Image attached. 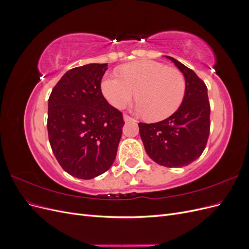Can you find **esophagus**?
Returning a JSON list of instances; mask_svg holds the SVG:
<instances>
[{
	"mask_svg": "<svg viewBox=\"0 0 249 249\" xmlns=\"http://www.w3.org/2000/svg\"><path fill=\"white\" fill-rule=\"evenodd\" d=\"M124 120L125 123H127V122H132V120H134L132 117H130L129 115H126V114H124Z\"/></svg>",
	"mask_w": 249,
	"mask_h": 249,
	"instance_id": "34e87169",
	"label": "esophagus"
}]
</instances>
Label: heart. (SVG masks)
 <instances>
[{
  "mask_svg": "<svg viewBox=\"0 0 249 249\" xmlns=\"http://www.w3.org/2000/svg\"><path fill=\"white\" fill-rule=\"evenodd\" d=\"M120 77L106 73L101 88L106 100L117 109H124L136 93V110L150 122L169 117L186 93L184 74L176 67L140 60L120 67Z\"/></svg>",
  "mask_w": 249,
  "mask_h": 249,
  "instance_id": "obj_1",
  "label": "heart"
}]
</instances>
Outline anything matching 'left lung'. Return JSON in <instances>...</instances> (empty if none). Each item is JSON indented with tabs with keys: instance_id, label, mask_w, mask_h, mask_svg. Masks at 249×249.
Here are the masks:
<instances>
[{
	"instance_id": "8db88e82",
	"label": "left lung",
	"mask_w": 249,
	"mask_h": 249,
	"mask_svg": "<svg viewBox=\"0 0 249 249\" xmlns=\"http://www.w3.org/2000/svg\"><path fill=\"white\" fill-rule=\"evenodd\" d=\"M182 71L186 93L179 108L168 118L155 124L139 123L140 137L152 160L165 167L187 166L198 159L210 133L208 89L192 70L166 56Z\"/></svg>"
}]
</instances>
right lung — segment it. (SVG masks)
<instances>
[{"mask_svg":"<svg viewBox=\"0 0 249 249\" xmlns=\"http://www.w3.org/2000/svg\"><path fill=\"white\" fill-rule=\"evenodd\" d=\"M108 63L66 71L49 97L48 133L57 161L71 176L90 179L115 160L123 113L105 99L101 82Z\"/></svg>","mask_w":249,"mask_h":249,"instance_id":"1","label":"right lung"}]
</instances>
